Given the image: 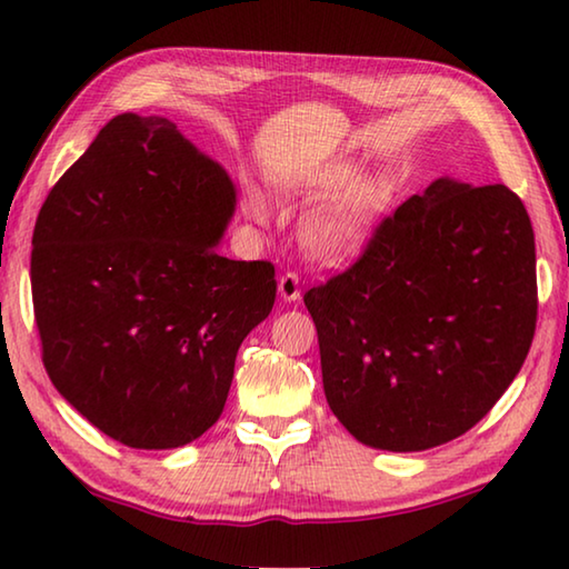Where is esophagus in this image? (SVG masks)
<instances>
[{"label":"esophagus","mask_w":569,"mask_h":569,"mask_svg":"<svg viewBox=\"0 0 569 569\" xmlns=\"http://www.w3.org/2000/svg\"><path fill=\"white\" fill-rule=\"evenodd\" d=\"M278 293H281L283 301H298V298H301V281H298V273L288 271L278 278Z\"/></svg>","instance_id":"34e87169"}]
</instances>
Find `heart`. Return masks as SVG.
Returning <instances> with one entry per match:
<instances>
[{
  "label": "heart",
  "instance_id": "b5f03b06",
  "mask_svg": "<svg viewBox=\"0 0 569 569\" xmlns=\"http://www.w3.org/2000/svg\"><path fill=\"white\" fill-rule=\"evenodd\" d=\"M356 181V171L350 167H336L326 171L323 177L313 181V199H330V196L343 193ZM388 199V186L380 179H370L358 183L353 191H348L343 199L328 206L323 211H316L303 223V243L316 258L326 263H340L356 256L370 233L376 213ZM246 216L256 223H268L271 219V206L263 199V193H249L246 199Z\"/></svg>",
  "mask_w": 569,
  "mask_h": 569
}]
</instances>
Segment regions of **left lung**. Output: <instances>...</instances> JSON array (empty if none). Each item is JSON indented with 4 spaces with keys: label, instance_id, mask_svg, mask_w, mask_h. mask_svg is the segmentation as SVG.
Returning <instances> with one entry per match:
<instances>
[{
    "label": "left lung",
    "instance_id": "1",
    "mask_svg": "<svg viewBox=\"0 0 569 569\" xmlns=\"http://www.w3.org/2000/svg\"><path fill=\"white\" fill-rule=\"evenodd\" d=\"M333 416L370 448L468 432L520 373L537 323L535 233L502 183L432 181L303 296Z\"/></svg>",
    "mask_w": 569,
    "mask_h": 569
}]
</instances>
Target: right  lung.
I'll return each instance as SVG.
<instances>
[{
	"label": "right lung",
	"mask_w": 569,
	"mask_h": 569,
	"mask_svg": "<svg viewBox=\"0 0 569 569\" xmlns=\"http://www.w3.org/2000/svg\"><path fill=\"white\" fill-rule=\"evenodd\" d=\"M236 191L163 117L119 113L49 191L32 301L54 388L139 450L196 440L223 412L276 268L216 253Z\"/></svg>",
	"instance_id": "right-lung-1"
}]
</instances>
